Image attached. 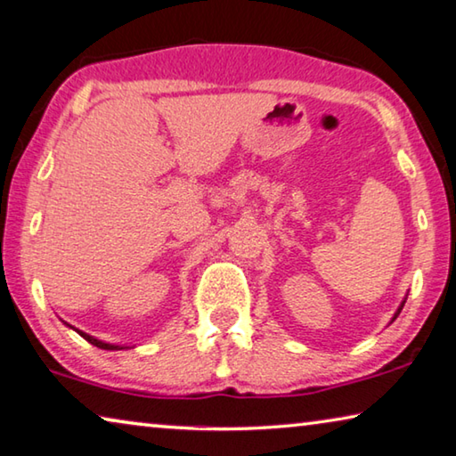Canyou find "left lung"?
<instances>
[{
	"label": "left lung",
	"instance_id": "8db88e82",
	"mask_svg": "<svg viewBox=\"0 0 456 456\" xmlns=\"http://www.w3.org/2000/svg\"><path fill=\"white\" fill-rule=\"evenodd\" d=\"M407 298V297H405ZM405 298H403V301H402V305H399V307H397V311H395V315H393V319H391V322H395V319H397V315L399 314H402V309H403V305H405Z\"/></svg>",
	"mask_w": 456,
	"mask_h": 456
}]
</instances>
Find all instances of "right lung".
Here are the masks:
<instances>
[{"instance_id": "1", "label": "right lung", "mask_w": 456, "mask_h": 456, "mask_svg": "<svg viewBox=\"0 0 456 456\" xmlns=\"http://www.w3.org/2000/svg\"><path fill=\"white\" fill-rule=\"evenodd\" d=\"M65 323V322H63ZM67 328H71L73 331H77V334L84 338V339H87V342H90L92 346H98V348H102V350H125V348H128V346H118V344H106V342H102V339H98V338H94V336H90V334H86V331H81V330H76L73 328V325H69V323H65Z\"/></svg>"}]
</instances>
